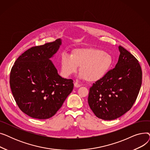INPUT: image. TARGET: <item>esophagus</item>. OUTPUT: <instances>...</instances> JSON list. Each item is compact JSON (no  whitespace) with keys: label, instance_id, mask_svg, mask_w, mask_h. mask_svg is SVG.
<instances>
[{"label":"esophagus","instance_id":"1","mask_svg":"<svg viewBox=\"0 0 150 150\" xmlns=\"http://www.w3.org/2000/svg\"><path fill=\"white\" fill-rule=\"evenodd\" d=\"M74 86H75V88H80V86H81V85L80 84H78L77 82H75L74 83Z\"/></svg>","mask_w":150,"mask_h":150}]
</instances>
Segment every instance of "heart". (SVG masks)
<instances>
[{"label": "heart", "instance_id": "obj_1", "mask_svg": "<svg viewBox=\"0 0 150 150\" xmlns=\"http://www.w3.org/2000/svg\"><path fill=\"white\" fill-rule=\"evenodd\" d=\"M62 75L67 78L76 73L80 67V78L89 82L101 80L111 69L113 58L111 54L96 48L77 49L71 54H62L60 60Z\"/></svg>", "mask_w": 150, "mask_h": 150}]
</instances>
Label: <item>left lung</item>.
I'll list each match as a JSON object with an SVG mask.
<instances>
[{"label": "left lung", "mask_w": 150, "mask_h": 150, "mask_svg": "<svg viewBox=\"0 0 150 150\" xmlns=\"http://www.w3.org/2000/svg\"><path fill=\"white\" fill-rule=\"evenodd\" d=\"M115 68L89 89L88 103L98 118L112 120L125 114L135 103L142 72L138 60L123 47Z\"/></svg>", "instance_id": "8db88e82"}]
</instances>
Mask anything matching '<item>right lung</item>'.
Segmentation results:
<instances>
[{
  "label": "right lung",
  "instance_id": "right-lung-1",
  "mask_svg": "<svg viewBox=\"0 0 150 150\" xmlns=\"http://www.w3.org/2000/svg\"><path fill=\"white\" fill-rule=\"evenodd\" d=\"M61 45L58 39L31 47L11 68L10 84L14 100L23 112L34 119L53 116L74 89L73 80L59 75L50 59Z\"/></svg>",
  "mask_w": 150,
  "mask_h": 150
}]
</instances>
